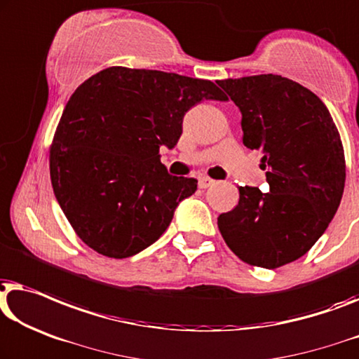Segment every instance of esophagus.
Listing matches in <instances>:
<instances>
[{"mask_svg":"<svg viewBox=\"0 0 359 359\" xmlns=\"http://www.w3.org/2000/svg\"><path fill=\"white\" fill-rule=\"evenodd\" d=\"M214 183H215V181L210 180V178H207V176H201V178H199V188L201 189L210 188V186L214 184Z\"/></svg>","mask_w":359,"mask_h":359,"instance_id":"obj_1","label":"esophagus"}]
</instances>
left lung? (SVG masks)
<instances>
[{
  "instance_id": "8db88e82",
  "label": "left lung",
  "mask_w": 359,
  "mask_h": 359,
  "mask_svg": "<svg viewBox=\"0 0 359 359\" xmlns=\"http://www.w3.org/2000/svg\"><path fill=\"white\" fill-rule=\"evenodd\" d=\"M241 111L243 144L262 154L269 191L240 186L218 230L241 261L277 269L324 235L345 188L340 134L316 93L277 74L218 81Z\"/></svg>"
}]
</instances>
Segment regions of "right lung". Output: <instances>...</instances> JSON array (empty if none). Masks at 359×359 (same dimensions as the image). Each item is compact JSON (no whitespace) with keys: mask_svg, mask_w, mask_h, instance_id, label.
Instances as JSON below:
<instances>
[{"mask_svg":"<svg viewBox=\"0 0 359 359\" xmlns=\"http://www.w3.org/2000/svg\"><path fill=\"white\" fill-rule=\"evenodd\" d=\"M225 102L210 81L175 72L107 67L77 87L56 128L50 176L77 236L98 254L124 259L163 235L197 180L168 175L162 145L173 149L186 111Z\"/></svg>","mask_w":359,"mask_h":359,"instance_id":"right-lung-1","label":"right lung"}]
</instances>
